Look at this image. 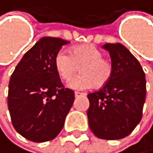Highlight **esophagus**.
Masks as SVG:
<instances>
[{
    "instance_id": "34e87169",
    "label": "esophagus",
    "mask_w": 153,
    "mask_h": 153,
    "mask_svg": "<svg viewBox=\"0 0 153 153\" xmlns=\"http://www.w3.org/2000/svg\"><path fill=\"white\" fill-rule=\"evenodd\" d=\"M84 95H85V94H84V93H82V92H77V91H76V92H74V96H76V98H77V97H81V96H84Z\"/></svg>"
}]
</instances>
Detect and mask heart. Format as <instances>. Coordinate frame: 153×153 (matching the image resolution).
I'll return each mask as SVG.
<instances>
[{"instance_id": "heart-1", "label": "heart", "mask_w": 153, "mask_h": 153, "mask_svg": "<svg viewBox=\"0 0 153 153\" xmlns=\"http://www.w3.org/2000/svg\"><path fill=\"white\" fill-rule=\"evenodd\" d=\"M55 69L65 81L73 79L79 69L80 74L69 83L71 88L76 90L105 85L113 74L111 62L103 58V53L93 45L74 47L70 54L60 51L55 57Z\"/></svg>"}]
</instances>
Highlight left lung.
I'll return each mask as SVG.
<instances>
[{"instance_id":"1","label":"left lung","mask_w":153,"mask_h":153,"mask_svg":"<svg viewBox=\"0 0 153 153\" xmlns=\"http://www.w3.org/2000/svg\"><path fill=\"white\" fill-rule=\"evenodd\" d=\"M102 48L110 54L113 74L103 87L87 95V118L97 137L120 140L129 136L142 120L146 74L139 61L122 44L107 43Z\"/></svg>"}]
</instances>
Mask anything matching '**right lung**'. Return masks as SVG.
I'll list each match as a JSON object with an SVG mask.
<instances>
[{
	"mask_svg": "<svg viewBox=\"0 0 153 153\" xmlns=\"http://www.w3.org/2000/svg\"><path fill=\"white\" fill-rule=\"evenodd\" d=\"M69 41L43 37L24 54L9 83L7 106L13 128L34 143L52 140L62 131L74 93L65 88L55 57Z\"/></svg>",
	"mask_w": 153,
	"mask_h": 153,
	"instance_id": "1",
	"label": "right lung"
}]
</instances>
